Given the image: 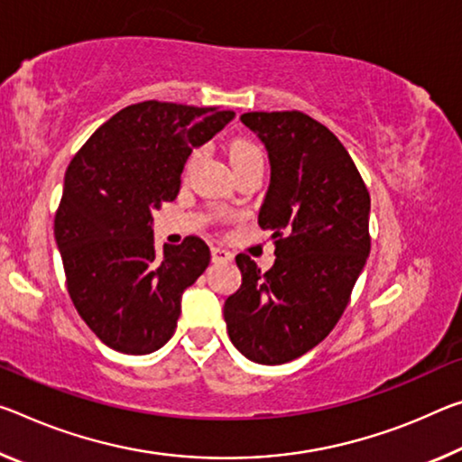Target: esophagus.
I'll use <instances>...</instances> for the list:
<instances>
[{"mask_svg":"<svg viewBox=\"0 0 462 462\" xmlns=\"http://www.w3.org/2000/svg\"><path fill=\"white\" fill-rule=\"evenodd\" d=\"M211 259H214V263L232 261V253L226 251V248H222V246H214L211 248Z\"/></svg>","mask_w":462,"mask_h":462,"instance_id":"obj_1","label":"esophagus"}]
</instances>
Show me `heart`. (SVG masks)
<instances>
[{
  "instance_id": "obj_1",
  "label": "heart",
  "mask_w": 462,
  "mask_h": 462,
  "mask_svg": "<svg viewBox=\"0 0 462 462\" xmlns=\"http://www.w3.org/2000/svg\"><path fill=\"white\" fill-rule=\"evenodd\" d=\"M257 152H259V150L254 148V145H251V143H245V142L234 143V145H232V160L251 156V153H257Z\"/></svg>"
}]
</instances>
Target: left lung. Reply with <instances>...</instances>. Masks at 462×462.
<instances>
[{
	"instance_id": "8db88e82",
	"label": "left lung",
	"mask_w": 462,
	"mask_h": 462,
	"mask_svg": "<svg viewBox=\"0 0 462 462\" xmlns=\"http://www.w3.org/2000/svg\"><path fill=\"white\" fill-rule=\"evenodd\" d=\"M269 152L271 182L259 226L275 263L240 253L243 283L224 304L230 341L257 364L304 356L333 331L370 254V193L343 143L300 111L245 113Z\"/></svg>"
}]
</instances>
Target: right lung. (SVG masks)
<instances>
[{
  "mask_svg": "<svg viewBox=\"0 0 462 462\" xmlns=\"http://www.w3.org/2000/svg\"><path fill=\"white\" fill-rule=\"evenodd\" d=\"M234 119L219 106L145 100L94 131L65 171L55 240L73 306L121 354L164 346L180 296L209 265L199 236L153 246L152 211L174 201L191 152Z\"/></svg>",
  "mask_w": 462,
  "mask_h": 462,
  "instance_id": "obj_1",
  "label": "right lung"
}]
</instances>
